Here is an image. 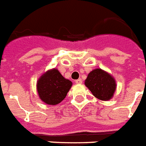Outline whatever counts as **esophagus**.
<instances>
[{"label":"esophagus","mask_w":146,"mask_h":146,"mask_svg":"<svg viewBox=\"0 0 146 146\" xmlns=\"http://www.w3.org/2000/svg\"><path fill=\"white\" fill-rule=\"evenodd\" d=\"M82 82V80L81 78H78L77 80H75V83L76 84H81Z\"/></svg>","instance_id":"34e87169"}]
</instances>
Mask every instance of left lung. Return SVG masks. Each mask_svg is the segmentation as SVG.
Wrapping results in <instances>:
<instances>
[{
  "instance_id": "1",
  "label": "left lung",
  "mask_w": 146,
  "mask_h": 146,
  "mask_svg": "<svg viewBox=\"0 0 146 146\" xmlns=\"http://www.w3.org/2000/svg\"><path fill=\"white\" fill-rule=\"evenodd\" d=\"M85 85L95 98L101 101L110 100L116 89L115 78L101 68L94 69L89 73Z\"/></svg>"
}]
</instances>
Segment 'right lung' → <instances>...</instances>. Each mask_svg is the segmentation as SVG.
I'll use <instances>...</instances> for the list:
<instances>
[{"mask_svg": "<svg viewBox=\"0 0 146 146\" xmlns=\"http://www.w3.org/2000/svg\"><path fill=\"white\" fill-rule=\"evenodd\" d=\"M72 82L65 78L60 71L53 68L48 70L37 82L39 98L45 104L56 105L60 103L67 96Z\"/></svg>", "mask_w": 146, "mask_h": 146, "instance_id": "add662e5", "label": "right lung"}]
</instances>
